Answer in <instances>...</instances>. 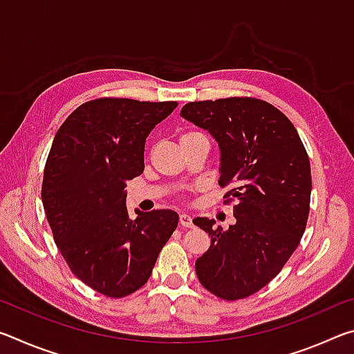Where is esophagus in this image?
<instances>
[{
    "label": "esophagus",
    "mask_w": 354,
    "mask_h": 354,
    "mask_svg": "<svg viewBox=\"0 0 354 354\" xmlns=\"http://www.w3.org/2000/svg\"><path fill=\"white\" fill-rule=\"evenodd\" d=\"M179 223H181L183 227H192L194 226V221H192V217L189 214H181L179 215Z\"/></svg>",
    "instance_id": "34e87169"
}]
</instances>
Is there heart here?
I'll use <instances>...</instances> for the list:
<instances>
[{
  "label": "heart",
  "mask_w": 354,
  "mask_h": 354,
  "mask_svg": "<svg viewBox=\"0 0 354 354\" xmlns=\"http://www.w3.org/2000/svg\"><path fill=\"white\" fill-rule=\"evenodd\" d=\"M190 134H195V133H189V134H184V136H190ZM184 136H183V137H184Z\"/></svg>",
  "instance_id": "1"
}]
</instances>
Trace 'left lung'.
<instances>
[{"label":"left lung","instance_id":"left-lung-1","mask_svg":"<svg viewBox=\"0 0 354 354\" xmlns=\"http://www.w3.org/2000/svg\"><path fill=\"white\" fill-rule=\"evenodd\" d=\"M181 117L206 129L220 148L221 187L236 200V223H194L211 236L195 262L201 286L223 299H241L277 277L297 250L309 217L313 179L306 149L283 112L256 98L194 101Z\"/></svg>","mask_w":354,"mask_h":354}]
</instances>
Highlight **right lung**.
<instances>
[{
  "label": "right lung",
  "instance_id": "right-lung-1",
  "mask_svg": "<svg viewBox=\"0 0 354 354\" xmlns=\"http://www.w3.org/2000/svg\"><path fill=\"white\" fill-rule=\"evenodd\" d=\"M176 106L129 98L87 101L53 140L41 184L48 223L70 270L106 297L139 290L178 226L170 209H136L137 218L131 220L124 190L145 169L148 134Z\"/></svg>",
  "mask_w": 354,
  "mask_h": 354
}]
</instances>
